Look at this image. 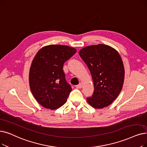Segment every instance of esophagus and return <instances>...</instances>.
Here are the masks:
<instances>
[{
    "mask_svg": "<svg viewBox=\"0 0 147 147\" xmlns=\"http://www.w3.org/2000/svg\"><path fill=\"white\" fill-rule=\"evenodd\" d=\"M76 87L77 88H78V89H80V88H82V85L81 84H79L78 85H76Z\"/></svg>",
    "mask_w": 147,
    "mask_h": 147,
    "instance_id": "34e87169",
    "label": "esophagus"
}]
</instances>
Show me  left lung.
<instances>
[{"label":"left lung","instance_id":"8db88e82","mask_svg":"<svg viewBox=\"0 0 147 147\" xmlns=\"http://www.w3.org/2000/svg\"><path fill=\"white\" fill-rule=\"evenodd\" d=\"M79 54L91 72L94 91L88 103L96 109L110 105L122 89L124 68L119 54L113 48L104 44L87 46Z\"/></svg>","mask_w":147,"mask_h":147}]
</instances>
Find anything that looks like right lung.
<instances>
[{"instance_id":"add662e5","label":"right lung","mask_w":147,"mask_h":147,"mask_svg":"<svg viewBox=\"0 0 147 147\" xmlns=\"http://www.w3.org/2000/svg\"><path fill=\"white\" fill-rule=\"evenodd\" d=\"M76 52L67 46L49 45L34 58L29 71V85L36 100L44 107L56 109L65 103L71 86L65 79L63 63Z\"/></svg>"}]
</instances>
